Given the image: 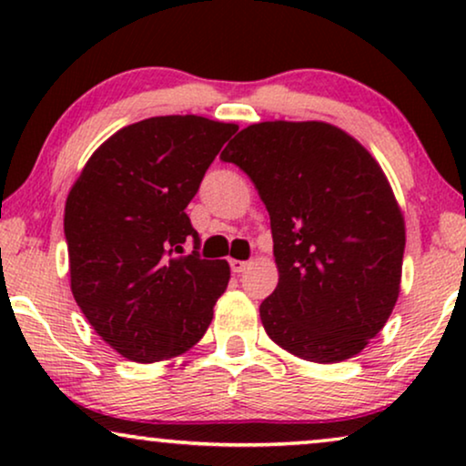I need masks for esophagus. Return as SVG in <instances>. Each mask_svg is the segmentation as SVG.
I'll use <instances>...</instances> for the list:
<instances>
[{"instance_id": "esophagus-1", "label": "esophagus", "mask_w": 466, "mask_h": 466, "mask_svg": "<svg viewBox=\"0 0 466 466\" xmlns=\"http://www.w3.org/2000/svg\"><path fill=\"white\" fill-rule=\"evenodd\" d=\"M228 263H231L233 273H241V271H246L248 267H250V263H248V260H238V258H231V260H228Z\"/></svg>"}]
</instances>
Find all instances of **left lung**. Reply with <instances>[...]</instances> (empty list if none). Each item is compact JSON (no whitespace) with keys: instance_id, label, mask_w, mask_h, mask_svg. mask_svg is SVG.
Returning <instances> with one entry per match:
<instances>
[{"instance_id":"8db88e82","label":"left lung","mask_w":466,"mask_h":466,"mask_svg":"<svg viewBox=\"0 0 466 466\" xmlns=\"http://www.w3.org/2000/svg\"><path fill=\"white\" fill-rule=\"evenodd\" d=\"M244 169L271 218L278 286L260 322L309 362L360 354L400 292L405 218L365 146L322 120H267L220 155Z\"/></svg>"}]
</instances>
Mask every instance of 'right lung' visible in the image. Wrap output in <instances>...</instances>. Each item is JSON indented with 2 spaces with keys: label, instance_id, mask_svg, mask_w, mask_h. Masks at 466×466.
<instances>
[{
  "label": "right lung",
  "instance_id": "obj_1",
  "mask_svg": "<svg viewBox=\"0 0 466 466\" xmlns=\"http://www.w3.org/2000/svg\"><path fill=\"white\" fill-rule=\"evenodd\" d=\"M238 131L195 114L127 125L93 152L66 201L72 295L107 346L133 362L188 352L227 290V260L182 257L184 209ZM197 248V246H195Z\"/></svg>",
  "mask_w": 466,
  "mask_h": 466
}]
</instances>
